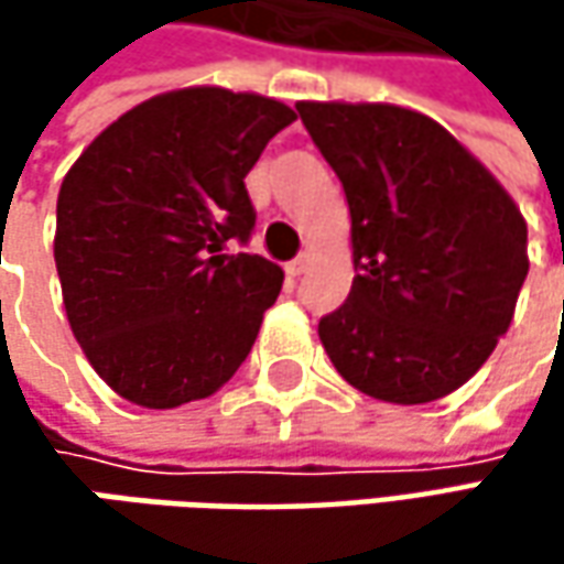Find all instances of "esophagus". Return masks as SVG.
I'll list each match as a JSON object with an SVG mask.
<instances>
[{"instance_id":"1","label":"esophagus","mask_w":564,"mask_h":564,"mask_svg":"<svg viewBox=\"0 0 564 564\" xmlns=\"http://www.w3.org/2000/svg\"><path fill=\"white\" fill-rule=\"evenodd\" d=\"M307 270H311V253L304 250V253H297L292 263H289V272H292V275H304Z\"/></svg>"}]
</instances>
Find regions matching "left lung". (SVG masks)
<instances>
[{"instance_id": "1", "label": "left lung", "mask_w": 564, "mask_h": 564, "mask_svg": "<svg viewBox=\"0 0 564 564\" xmlns=\"http://www.w3.org/2000/svg\"><path fill=\"white\" fill-rule=\"evenodd\" d=\"M351 213L355 282L319 319L364 395L423 404L455 392L506 336L528 275V223L440 121L389 102H297Z\"/></svg>"}]
</instances>
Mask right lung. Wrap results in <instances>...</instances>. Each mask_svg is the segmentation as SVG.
<instances>
[{
  "mask_svg": "<svg viewBox=\"0 0 564 564\" xmlns=\"http://www.w3.org/2000/svg\"><path fill=\"white\" fill-rule=\"evenodd\" d=\"M292 121L279 99L185 87L128 109L68 169L62 301L121 399L156 411L206 399L250 355L282 270L226 250L257 223L245 175Z\"/></svg>",
  "mask_w": 564,
  "mask_h": 564,
  "instance_id": "1",
  "label": "right lung"
}]
</instances>
